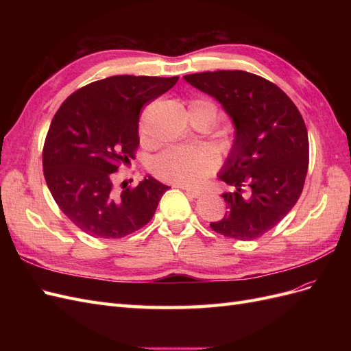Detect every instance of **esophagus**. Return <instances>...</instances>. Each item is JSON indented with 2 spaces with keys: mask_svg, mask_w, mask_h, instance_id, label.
I'll use <instances>...</instances> for the list:
<instances>
[{
  "mask_svg": "<svg viewBox=\"0 0 351 351\" xmlns=\"http://www.w3.org/2000/svg\"><path fill=\"white\" fill-rule=\"evenodd\" d=\"M182 189L184 190V192L189 196H192V197H199L202 195V192H200V190H197V189H190V187H183V186H182Z\"/></svg>",
  "mask_w": 351,
  "mask_h": 351,
  "instance_id": "1",
  "label": "esophagus"
}]
</instances>
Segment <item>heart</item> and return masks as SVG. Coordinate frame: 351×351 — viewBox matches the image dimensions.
Here are the masks:
<instances>
[{"label":"heart","mask_w":351,"mask_h":351,"mask_svg":"<svg viewBox=\"0 0 351 351\" xmlns=\"http://www.w3.org/2000/svg\"><path fill=\"white\" fill-rule=\"evenodd\" d=\"M192 105H206L217 114L214 104L208 101H195ZM215 167V154L205 147H169L154 159L152 171L167 182L195 186L214 173Z\"/></svg>","instance_id":"b5f03b06"}]
</instances>
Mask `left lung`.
Masks as SVG:
<instances>
[{
    "label": "left lung",
    "instance_id": "1",
    "mask_svg": "<svg viewBox=\"0 0 351 351\" xmlns=\"http://www.w3.org/2000/svg\"><path fill=\"white\" fill-rule=\"evenodd\" d=\"M184 80L215 98L236 127L218 177L226 217L210 228L236 240L259 239L299 200L309 167V137L300 111L272 82L241 70L187 74Z\"/></svg>",
    "mask_w": 351,
    "mask_h": 351
}]
</instances>
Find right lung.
<instances>
[{"mask_svg":"<svg viewBox=\"0 0 351 351\" xmlns=\"http://www.w3.org/2000/svg\"><path fill=\"white\" fill-rule=\"evenodd\" d=\"M177 80L112 76L86 84L61 104L49 125L42 165L58 208L83 232L121 239L152 219L169 187L147 177L133 189L119 190L112 174L134 159L141 110Z\"/></svg>","mask_w":351,"mask_h":351,"instance_id":"obj_1","label":"right lung"}]
</instances>
